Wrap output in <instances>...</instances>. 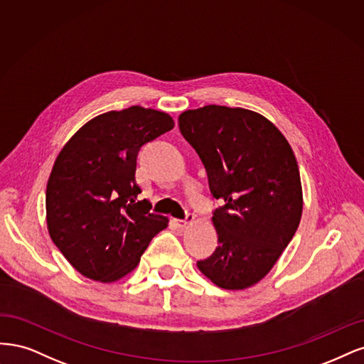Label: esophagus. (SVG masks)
Listing matches in <instances>:
<instances>
[{"instance_id": "obj_1", "label": "esophagus", "mask_w": 364, "mask_h": 364, "mask_svg": "<svg viewBox=\"0 0 364 364\" xmlns=\"http://www.w3.org/2000/svg\"><path fill=\"white\" fill-rule=\"evenodd\" d=\"M193 219H195L193 213H186V218H184V219H177V225H178L180 228H186L187 225L191 224V222H193Z\"/></svg>"}]
</instances>
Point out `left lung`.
<instances>
[{
    "instance_id": "left-lung-1",
    "label": "left lung",
    "mask_w": 364,
    "mask_h": 364,
    "mask_svg": "<svg viewBox=\"0 0 364 364\" xmlns=\"http://www.w3.org/2000/svg\"><path fill=\"white\" fill-rule=\"evenodd\" d=\"M180 132L203 160L219 246L198 269L222 289L260 281L295 236L302 187L295 154L264 116L225 105L187 110Z\"/></svg>"
}]
</instances>
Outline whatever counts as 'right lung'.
<instances>
[{
	"label": "right lung",
	"instance_id": "right-lung-1",
	"mask_svg": "<svg viewBox=\"0 0 364 364\" xmlns=\"http://www.w3.org/2000/svg\"><path fill=\"white\" fill-rule=\"evenodd\" d=\"M169 114L140 105L89 121L58 154L46 184V224L65 259L110 283L132 272L168 218L139 201L140 148L172 130Z\"/></svg>",
	"mask_w": 364,
	"mask_h": 364
}]
</instances>
